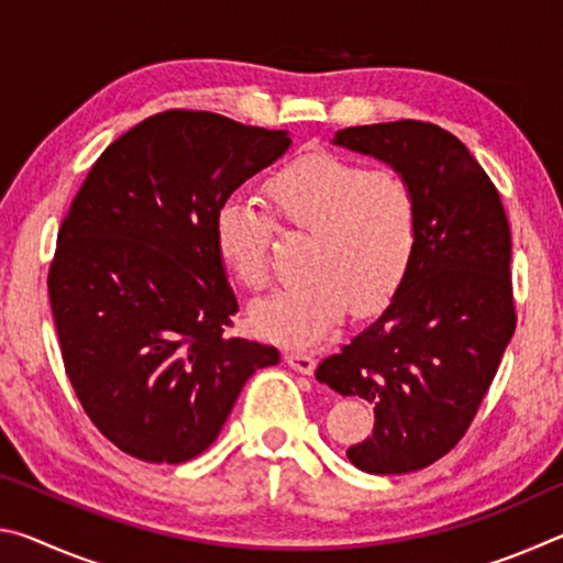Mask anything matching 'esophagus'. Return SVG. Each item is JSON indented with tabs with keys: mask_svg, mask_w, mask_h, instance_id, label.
<instances>
[{
	"mask_svg": "<svg viewBox=\"0 0 563 563\" xmlns=\"http://www.w3.org/2000/svg\"><path fill=\"white\" fill-rule=\"evenodd\" d=\"M285 362H288L292 369H298V373H305V375H310L312 369H316V357L302 350H285Z\"/></svg>",
	"mask_w": 563,
	"mask_h": 563,
	"instance_id": "esophagus-1",
	"label": "esophagus"
}]
</instances>
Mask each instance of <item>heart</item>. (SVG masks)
<instances>
[{
  "mask_svg": "<svg viewBox=\"0 0 563 563\" xmlns=\"http://www.w3.org/2000/svg\"><path fill=\"white\" fill-rule=\"evenodd\" d=\"M273 216L310 233L300 283L253 305V328L285 345H318L345 312L375 310L405 283L415 258L419 208L405 176L335 154H305L265 180ZM273 223L258 208L228 198L213 218L218 261L245 290L271 283Z\"/></svg>",
  "mask_w": 563,
  "mask_h": 563,
  "instance_id": "obj_1",
  "label": "heart"
}]
</instances>
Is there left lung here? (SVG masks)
<instances>
[{"instance_id":"8db88e82","label":"left lung","mask_w":563,"mask_h":563,"mask_svg":"<svg viewBox=\"0 0 563 563\" xmlns=\"http://www.w3.org/2000/svg\"><path fill=\"white\" fill-rule=\"evenodd\" d=\"M335 144L387 161L415 188V258L393 302L316 369L375 407L373 434L347 450L369 474L442 460L470 430L517 328L511 233L497 188L454 133L430 121L338 131Z\"/></svg>"}]
</instances>
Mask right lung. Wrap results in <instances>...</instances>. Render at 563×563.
Wrapping results in <instances>:
<instances>
[{
    "mask_svg": "<svg viewBox=\"0 0 563 563\" xmlns=\"http://www.w3.org/2000/svg\"><path fill=\"white\" fill-rule=\"evenodd\" d=\"M290 146L285 131L170 109L103 151L64 216L49 300L66 377L93 427L136 460L213 444L278 350L231 338L238 300L213 245L233 190Z\"/></svg>",
    "mask_w": 563,
    "mask_h": 563,
    "instance_id": "add662e5",
    "label": "right lung"
}]
</instances>
